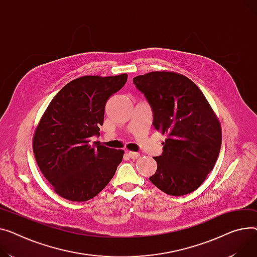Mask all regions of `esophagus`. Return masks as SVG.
I'll return each mask as SVG.
<instances>
[{"mask_svg": "<svg viewBox=\"0 0 257 257\" xmlns=\"http://www.w3.org/2000/svg\"><path fill=\"white\" fill-rule=\"evenodd\" d=\"M127 155H128V157H130L132 160H137V159L140 157V154H139V153H134V152H130Z\"/></svg>", "mask_w": 257, "mask_h": 257, "instance_id": "obj_1", "label": "esophagus"}]
</instances>
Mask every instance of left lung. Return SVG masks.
<instances>
[{
	"instance_id": "8db88e82",
	"label": "left lung",
	"mask_w": 257,
	"mask_h": 257,
	"mask_svg": "<svg viewBox=\"0 0 257 257\" xmlns=\"http://www.w3.org/2000/svg\"><path fill=\"white\" fill-rule=\"evenodd\" d=\"M133 83L153 110L155 128L167 135L149 180L172 196L195 191L214 169L222 142L221 124L205 96L190 79L175 72L153 71Z\"/></svg>"
}]
</instances>
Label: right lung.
I'll return each mask as SVG.
<instances>
[{"label": "right lung", "instance_id": "obj_1", "mask_svg": "<svg viewBox=\"0 0 257 257\" xmlns=\"http://www.w3.org/2000/svg\"><path fill=\"white\" fill-rule=\"evenodd\" d=\"M126 80V73L75 79L55 95L41 117L33 152L40 171L61 197L87 201L114 176L124 152L91 145L90 138L99 135L105 102Z\"/></svg>", "mask_w": 257, "mask_h": 257}]
</instances>
